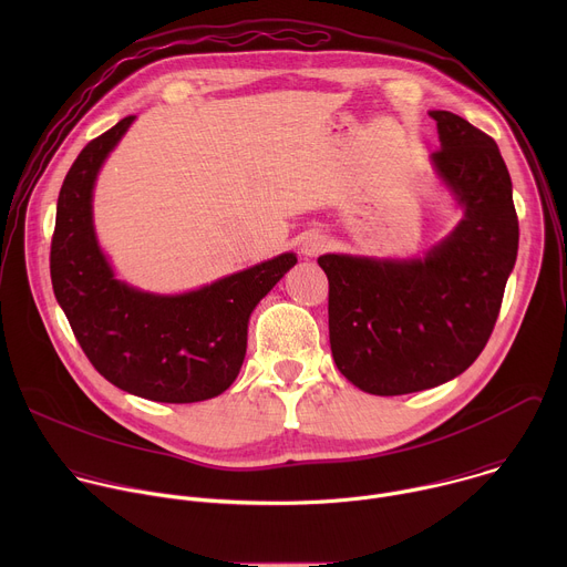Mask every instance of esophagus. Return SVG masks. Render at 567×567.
Here are the masks:
<instances>
[{
    "label": "esophagus",
    "instance_id": "34e87169",
    "mask_svg": "<svg viewBox=\"0 0 567 567\" xmlns=\"http://www.w3.org/2000/svg\"><path fill=\"white\" fill-rule=\"evenodd\" d=\"M328 245H330V241H328V237L322 235V233H309L300 241V254L305 258H316V256H320L322 251L328 249Z\"/></svg>",
    "mask_w": 567,
    "mask_h": 567
}]
</instances>
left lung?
Masks as SVG:
<instances>
[{
	"label": "left lung",
	"instance_id": "8db88e82",
	"mask_svg": "<svg viewBox=\"0 0 567 567\" xmlns=\"http://www.w3.org/2000/svg\"><path fill=\"white\" fill-rule=\"evenodd\" d=\"M431 164L462 208L424 258H318L330 280V346L341 374L370 394L435 388L487 346L518 254L512 177L492 136L453 112H429Z\"/></svg>",
	"mask_w": 567,
	"mask_h": 567
}]
</instances>
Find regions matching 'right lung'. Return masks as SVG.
<instances>
[{
    "mask_svg": "<svg viewBox=\"0 0 567 567\" xmlns=\"http://www.w3.org/2000/svg\"><path fill=\"white\" fill-rule=\"evenodd\" d=\"M136 116L83 147L58 197L51 239L55 300L92 365L116 388L161 403L221 394L239 374L256 305L298 262L280 254L195 291L150 293L114 276L94 228V184Z\"/></svg>",
    "mask_w": 567,
    "mask_h": 567,
    "instance_id": "obj_1",
    "label": "right lung"
}]
</instances>
